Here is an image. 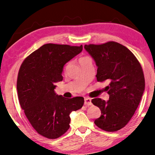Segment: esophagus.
Listing matches in <instances>:
<instances>
[{"mask_svg":"<svg viewBox=\"0 0 155 155\" xmlns=\"http://www.w3.org/2000/svg\"><path fill=\"white\" fill-rule=\"evenodd\" d=\"M84 104L85 105H91V100L89 97H85L84 98Z\"/></svg>","mask_w":155,"mask_h":155,"instance_id":"34e87169","label":"esophagus"}]
</instances>
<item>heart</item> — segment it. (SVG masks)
<instances>
[{
    "label": "heart",
    "mask_w": 155,
    "mask_h": 155,
    "mask_svg": "<svg viewBox=\"0 0 155 155\" xmlns=\"http://www.w3.org/2000/svg\"><path fill=\"white\" fill-rule=\"evenodd\" d=\"M88 58V57H83V58H81L80 59L79 61H80V62H81V61H83V60H84V59H85L86 58Z\"/></svg>",
    "instance_id": "1"
}]
</instances>
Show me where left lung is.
<instances>
[{
    "instance_id": "left-lung-1",
    "label": "left lung",
    "mask_w": 155,
    "mask_h": 155,
    "mask_svg": "<svg viewBox=\"0 0 155 155\" xmlns=\"http://www.w3.org/2000/svg\"><path fill=\"white\" fill-rule=\"evenodd\" d=\"M84 48L96 61L97 82H109L104 88L109 101H91L101 111L94 123L102 130L116 132L127 124L141 101L145 89L142 67L134 54L117 42L84 45Z\"/></svg>"
}]
</instances>
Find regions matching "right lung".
Masks as SVG:
<instances>
[{
  "label": "right lung",
  "mask_w": 155,
  "mask_h": 155,
  "mask_svg": "<svg viewBox=\"0 0 155 155\" xmlns=\"http://www.w3.org/2000/svg\"><path fill=\"white\" fill-rule=\"evenodd\" d=\"M82 51V45L44 44L25 59L18 71L20 105L32 127L48 139L65 134L70 127V114L84 104V97L66 98L54 91V83L63 80L64 66Z\"/></svg>",
  "instance_id": "obj_1"
}]
</instances>
